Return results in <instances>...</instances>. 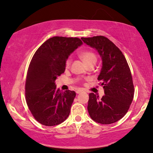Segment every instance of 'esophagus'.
Returning a JSON list of instances; mask_svg holds the SVG:
<instances>
[{"label": "esophagus", "instance_id": "obj_1", "mask_svg": "<svg viewBox=\"0 0 153 153\" xmlns=\"http://www.w3.org/2000/svg\"><path fill=\"white\" fill-rule=\"evenodd\" d=\"M81 92H83V91L82 90H77L76 91V93L77 94H81Z\"/></svg>", "mask_w": 153, "mask_h": 153}]
</instances>
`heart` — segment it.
<instances>
[{
  "instance_id": "1",
  "label": "heart",
  "mask_w": 153,
  "mask_h": 153,
  "mask_svg": "<svg viewBox=\"0 0 153 153\" xmlns=\"http://www.w3.org/2000/svg\"><path fill=\"white\" fill-rule=\"evenodd\" d=\"M79 56L80 58L82 59V61L84 62L86 65H91V64H96L97 62V57L91 51H81L79 53ZM71 64V59H67L66 61V67H69V65Z\"/></svg>"
}]
</instances>
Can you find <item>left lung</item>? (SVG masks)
<instances>
[{
    "mask_svg": "<svg viewBox=\"0 0 153 153\" xmlns=\"http://www.w3.org/2000/svg\"><path fill=\"white\" fill-rule=\"evenodd\" d=\"M86 45L96 49L102 60L98 79L105 95L99 98L89 94L88 111L91 118L102 124L117 122L127 112L134 95L132 76L124 55L108 38L103 36L81 38Z\"/></svg>",
    "mask_w": 153,
    "mask_h": 153,
    "instance_id": "left-lung-1",
    "label": "left lung"
}]
</instances>
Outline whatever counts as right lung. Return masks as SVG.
Segmentation results:
<instances>
[{
    "instance_id": "obj_1",
    "label": "right lung",
    "mask_w": 153,
    "mask_h": 153,
    "mask_svg": "<svg viewBox=\"0 0 153 153\" xmlns=\"http://www.w3.org/2000/svg\"><path fill=\"white\" fill-rule=\"evenodd\" d=\"M83 44L78 38L54 36L36 51L27 72L26 101L33 117L45 126H55L67 120L76 93L61 92L55 80L64 73L71 53Z\"/></svg>"
}]
</instances>
